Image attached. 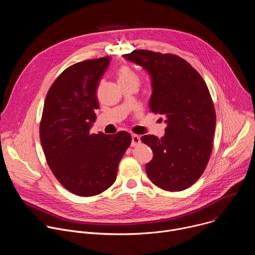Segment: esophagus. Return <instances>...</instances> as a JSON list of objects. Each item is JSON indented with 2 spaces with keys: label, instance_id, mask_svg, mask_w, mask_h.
I'll return each mask as SVG.
<instances>
[{
  "label": "esophagus",
  "instance_id": "1",
  "mask_svg": "<svg viewBox=\"0 0 255 255\" xmlns=\"http://www.w3.org/2000/svg\"><path fill=\"white\" fill-rule=\"evenodd\" d=\"M140 143V137L136 134H132V141H131V146H136Z\"/></svg>",
  "mask_w": 255,
  "mask_h": 255
}]
</instances>
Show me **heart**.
Listing matches in <instances>:
<instances>
[{
    "label": "heart",
    "mask_w": 255,
    "mask_h": 255,
    "mask_svg": "<svg viewBox=\"0 0 255 255\" xmlns=\"http://www.w3.org/2000/svg\"><path fill=\"white\" fill-rule=\"evenodd\" d=\"M118 82L119 84L122 83H135L138 85L139 83V79L137 77V75L135 72L129 68L128 66H122L119 70H118Z\"/></svg>",
    "instance_id": "obj_1"
}]
</instances>
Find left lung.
Returning a JSON list of instances; mask_svg holds the SVG:
<instances>
[{
    "label": "left lung",
    "mask_w": 255,
    "mask_h": 255,
    "mask_svg": "<svg viewBox=\"0 0 255 255\" xmlns=\"http://www.w3.org/2000/svg\"><path fill=\"white\" fill-rule=\"evenodd\" d=\"M123 57L148 72L152 88L149 109L166 124L163 137H141L153 151V158L145 165L146 173L162 190H186L203 174L212 151L216 113L208 87L199 72L177 55L134 50Z\"/></svg>",
    "instance_id": "8db88e82"
}]
</instances>
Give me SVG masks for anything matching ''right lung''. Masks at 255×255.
Wrapping results in <instances>:
<instances>
[{"instance_id":"1","label":"right lung","mask_w":255,"mask_h":255,"mask_svg":"<svg viewBox=\"0 0 255 255\" xmlns=\"http://www.w3.org/2000/svg\"><path fill=\"white\" fill-rule=\"evenodd\" d=\"M110 56L78 62L63 70L50 87L40 122V141L47 163L72 194L91 197L116 180L118 165L131 135L91 134L96 121L99 83Z\"/></svg>"}]
</instances>
